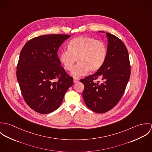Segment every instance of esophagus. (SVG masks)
Here are the masks:
<instances>
[{
	"mask_svg": "<svg viewBox=\"0 0 152 152\" xmlns=\"http://www.w3.org/2000/svg\"><path fill=\"white\" fill-rule=\"evenodd\" d=\"M73 82H74V84H76V83H77L78 82V80L77 79L74 78V80H73Z\"/></svg>",
	"mask_w": 152,
	"mask_h": 152,
	"instance_id": "1",
	"label": "esophagus"
}]
</instances>
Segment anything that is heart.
Here are the masks:
<instances>
[{
  "mask_svg": "<svg viewBox=\"0 0 152 152\" xmlns=\"http://www.w3.org/2000/svg\"><path fill=\"white\" fill-rule=\"evenodd\" d=\"M68 49L61 51L60 60L64 68L71 71L77 58L78 64L71 72L74 77H79L91 72L98 71L104 65L107 55L105 43L94 37L80 36L72 39L68 44Z\"/></svg>",
  "mask_w": 152,
  "mask_h": 152,
  "instance_id": "obj_1",
  "label": "heart"
}]
</instances>
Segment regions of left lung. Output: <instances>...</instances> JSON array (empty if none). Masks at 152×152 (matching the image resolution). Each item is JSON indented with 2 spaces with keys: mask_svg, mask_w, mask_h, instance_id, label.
I'll list each match as a JSON object with an SVG mask.
<instances>
[{
  "mask_svg": "<svg viewBox=\"0 0 152 152\" xmlns=\"http://www.w3.org/2000/svg\"><path fill=\"white\" fill-rule=\"evenodd\" d=\"M105 33L108 38L107 55L102 66L94 74L82 79L83 92L87 107L102 113L113 108L120 101L130 78V66L128 50L115 36ZM101 78L102 83L94 80Z\"/></svg>",
  "mask_w": 152,
  "mask_h": 152,
  "instance_id": "1",
  "label": "left lung"
}]
</instances>
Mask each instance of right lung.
<instances>
[{"mask_svg":"<svg viewBox=\"0 0 152 152\" xmlns=\"http://www.w3.org/2000/svg\"><path fill=\"white\" fill-rule=\"evenodd\" d=\"M69 37L40 36L27 42L20 52L17 79L25 102L38 113L47 114L58 108L73 84V78L61 66L57 55L59 47Z\"/></svg>","mask_w":152,"mask_h":152,"instance_id":"obj_1","label":"right lung"}]
</instances>
